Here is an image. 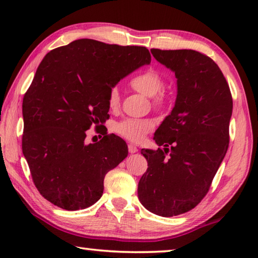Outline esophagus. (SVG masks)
<instances>
[{
    "instance_id": "esophagus-1",
    "label": "esophagus",
    "mask_w": 258,
    "mask_h": 258,
    "mask_svg": "<svg viewBox=\"0 0 258 258\" xmlns=\"http://www.w3.org/2000/svg\"><path fill=\"white\" fill-rule=\"evenodd\" d=\"M128 151L129 153H132V154H134V153H137L138 152V148L136 145H134V144H129L128 145Z\"/></svg>"
}]
</instances>
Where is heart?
I'll return each instance as SVG.
<instances>
[{
  "label": "heart",
  "mask_w": 258,
  "mask_h": 258,
  "mask_svg": "<svg viewBox=\"0 0 258 258\" xmlns=\"http://www.w3.org/2000/svg\"><path fill=\"white\" fill-rule=\"evenodd\" d=\"M164 80L162 76L154 69H147L142 71L130 80V86L138 93L145 95L147 97H153V103L155 105H162L165 97L163 94H159L163 88ZM120 95L117 88L113 87L108 92L107 105L112 110L119 106ZM154 129V124L147 119H125L115 125V132L121 137H123L133 143H141L146 135Z\"/></svg>",
  "instance_id": "obj_1"
}]
</instances>
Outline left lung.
I'll return each mask as SVG.
<instances>
[{"label":"left lung","instance_id":"left-lung-1","mask_svg":"<svg viewBox=\"0 0 258 258\" xmlns=\"http://www.w3.org/2000/svg\"><path fill=\"white\" fill-rule=\"evenodd\" d=\"M177 78L173 110L154 135L157 151L142 150L148 168L138 183L143 206L160 216L200 204L229 147L232 96L218 64L194 49L152 48Z\"/></svg>","mask_w":258,"mask_h":258}]
</instances>
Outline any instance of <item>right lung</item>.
I'll use <instances>...</instances> for the list:
<instances>
[{"instance_id": "right-lung-1", "label": "right lung", "mask_w": 258, "mask_h": 258, "mask_svg": "<svg viewBox=\"0 0 258 258\" xmlns=\"http://www.w3.org/2000/svg\"><path fill=\"white\" fill-rule=\"evenodd\" d=\"M150 63L144 46L87 38L45 55L22 101V153L45 200L77 211L102 197L105 174L125 159L128 147L113 134L86 144V130L108 119L110 89Z\"/></svg>"}]
</instances>
